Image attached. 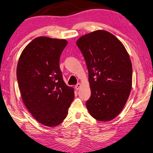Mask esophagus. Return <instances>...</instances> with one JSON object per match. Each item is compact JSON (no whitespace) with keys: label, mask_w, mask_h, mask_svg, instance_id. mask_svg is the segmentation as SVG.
<instances>
[{"label":"esophagus","mask_w":153,"mask_h":153,"mask_svg":"<svg viewBox=\"0 0 153 153\" xmlns=\"http://www.w3.org/2000/svg\"><path fill=\"white\" fill-rule=\"evenodd\" d=\"M81 86V83H77L76 85H75V89H76V90H79V89H80Z\"/></svg>","instance_id":"esophagus-1"}]
</instances>
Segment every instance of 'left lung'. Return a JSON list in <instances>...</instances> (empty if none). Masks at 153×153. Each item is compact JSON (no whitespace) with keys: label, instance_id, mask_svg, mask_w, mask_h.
I'll use <instances>...</instances> for the list:
<instances>
[{"label":"left lung","instance_id":"1","mask_svg":"<svg viewBox=\"0 0 153 153\" xmlns=\"http://www.w3.org/2000/svg\"><path fill=\"white\" fill-rule=\"evenodd\" d=\"M87 65L91 96L86 101L90 115L108 121L120 113L132 88V68L128 53L111 33L97 30L76 41Z\"/></svg>","mask_w":153,"mask_h":153}]
</instances>
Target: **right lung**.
Masks as SVG:
<instances>
[{"instance_id": "right-lung-1", "label": "right lung", "mask_w": 153, "mask_h": 153, "mask_svg": "<svg viewBox=\"0 0 153 153\" xmlns=\"http://www.w3.org/2000/svg\"><path fill=\"white\" fill-rule=\"evenodd\" d=\"M64 39L40 36L22 52L16 68L17 80L23 103L34 118L48 127L56 126L67 117L74 98L59 67Z\"/></svg>"}]
</instances>
